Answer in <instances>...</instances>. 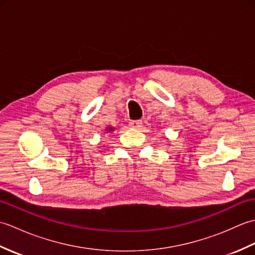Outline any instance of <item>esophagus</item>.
I'll list each match as a JSON object with an SVG mask.
<instances>
[{
	"label": "esophagus",
	"mask_w": 255,
	"mask_h": 255,
	"mask_svg": "<svg viewBox=\"0 0 255 255\" xmlns=\"http://www.w3.org/2000/svg\"><path fill=\"white\" fill-rule=\"evenodd\" d=\"M141 125H142L141 121H131L130 123H129V127L133 128V129H139L140 127H141Z\"/></svg>",
	"instance_id": "esophagus-1"
}]
</instances>
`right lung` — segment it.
Here are the masks:
<instances>
[{"label": "right lung", "mask_w": 255, "mask_h": 255, "mask_svg": "<svg viewBox=\"0 0 255 255\" xmlns=\"http://www.w3.org/2000/svg\"><path fill=\"white\" fill-rule=\"evenodd\" d=\"M106 130H107V131H113L114 128H113V127H108V128L106 129Z\"/></svg>", "instance_id": "add662e5"}]
</instances>
